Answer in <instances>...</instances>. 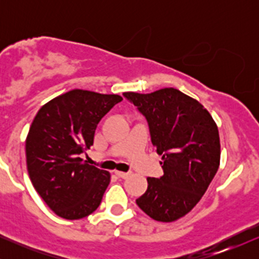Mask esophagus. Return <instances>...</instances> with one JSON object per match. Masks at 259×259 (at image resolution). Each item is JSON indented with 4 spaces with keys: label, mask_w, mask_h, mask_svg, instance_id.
<instances>
[{
    "label": "esophagus",
    "mask_w": 259,
    "mask_h": 259,
    "mask_svg": "<svg viewBox=\"0 0 259 259\" xmlns=\"http://www.w3.org/2000/svg\"><path fill=\"white\" fill-rule=\"evenodd\" d=\"M115 175H117L118 178H121V179H125V178L129 177V173H124V171H115Z\"/></svg>",
    "instance_id": "34e87169"
}]
</instances>
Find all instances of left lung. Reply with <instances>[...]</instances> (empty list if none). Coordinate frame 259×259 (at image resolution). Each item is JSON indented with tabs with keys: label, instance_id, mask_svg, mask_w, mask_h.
I'll use <instances>...</instances> for the list:
<instances>
[{
	"label": "left lung",
	"instance_id": "1",
	"mask_svg": "<svg viewBox=\"0 0 259 259\" xmlns=\"http://www.w3.org/2000/svg\"><path fill=\"white\" fill-rule=\"evenodd\" d=\"M123 96L147 119L164 171L160 178H147L146 192L136 203L154 221H177L200 202L218 170V126L197 100L174 88Z\"/></svg>",
	"mask_w": 259,
	"mask_h": 259
}]
</instances>
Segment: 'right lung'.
<instances>
[{"label":"right lung","instance_id":"1","mask_svg":"<svg viewBox=\"0 0 259 259\" xmlns=\"http://www.w3.org/2000/svg\"><path fill=\"white\" fill-rule=\"evenodd\" d=\"M119 95L70 90L38 109L25 141L26 168L40 197L64 219L97 209L111 174L80 158L94 145L95 130Z\"/></svg>","mask_w":259,"mask_h":259}]
</instances>
